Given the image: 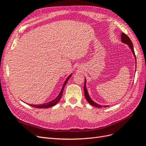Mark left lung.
I'll use <instances>...</instances> for the list:
<instances>
[{
  "label": "left lung",
  "instance_id": "obj_1",
  "mask_svg": "<svg viewBox=\"0 0 146 146\" xmlns=\"http://www.w3.org/2000/svg\"><path fill=\"white\" fill-rule=\"evenodd\" d=\"M121 41L122 42L126 44H128L129 45V46L130 47V49L131 50L132 52H133V55L135 56V59L136 58V55H135V51H134V48H133V44H132V42L130 40V39L129 38V37L127 36V35H125V33H122L121 34ZM86 81V80H85ZM83 89H84V92H85V98L86 99V100L88 101V102L89 103L90 105L94 106V107H98V108H102V106L100 105H99L98 104L95 103L94 101H92L90 97L89 96V94H88V91L86 90V82H85V85H84V87H83ZM103 107H108L107 105H105V106H103Z\"/></svg>",
  "mask_w": 146,
  "mask_h": 146
}]
</instances>
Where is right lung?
<instances>
[{
    "mask_svg": "<svg viewBox=\"0 0 146 146\" xmlns=\"http://www.w3.org/2000/svg\"><path fill=\"white\" fill-rule=\"evenodd\" d=\"M72 76V74H70V76L67 78V79H66V80L64 82V83L63 84V88H62V89H61L59 95L57 96L54 100H53L49 102L46 103V104H41V105H32V104H30L29 105L31 106V107H33L36 108H49V107H53V106L55 105L60 101V100L61 99V96H62V95H63V89H64V86L66 85V84L67 83L68 80H69V78L70 77V76Z\"/></svg>",
    "mask_w": 146,
    "mask_h": 146,
    "instance_id": "1",
    "label": "right lung"
}]
</instances>
